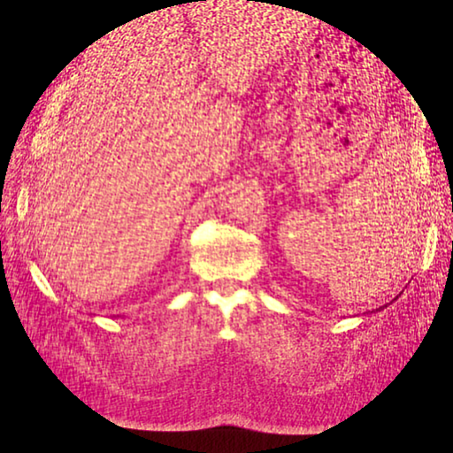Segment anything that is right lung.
<instances>
[{
  "instance_id": "1",
  "label": "right lung",
  "mask_w": 453,
  "mask_h": 453,
  "mask_svg": "<svg viewBox=\"0 0 453 453\" xmlns=\"http://www.w3.org/2000/svg\"><path fill=\"white\" fill-rule=\"evenodd\" d=\"M203 2H205V0H203Z\"/></svg>"
}]
</instances>
